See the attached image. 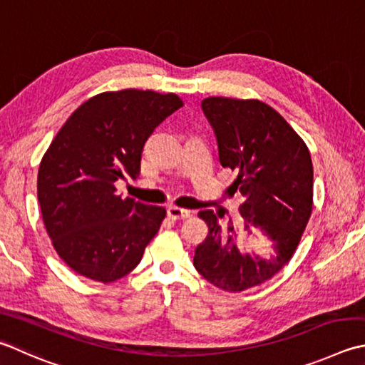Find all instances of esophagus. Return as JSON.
<instances>
[{
    "mask_svg": "<svg viewBox=\"0 0 365 365\" xmlns=\"http://www.w3.org/2000/svg\"><path fill=\"white\" fill-rule=\"evenodd\" d=\"M168 215L173 220H187L191 217V212L187 209H180V207H169Z\"/></svg>",
    "mask_w": 365,
    "mask_h": 365,
    "instance_id": "obj_1",
    "label": "esophagus"
}]
</instances>
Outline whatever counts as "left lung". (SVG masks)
Masks as SVG:
<instances>
[{
	"instance_id": "8db88e82",
	"label": "left lung",
	"mask_w": 365,
	"mask_h": 365,
	"mask_svg": "<svg viewBox=\"0 0 365 365\" xmlns=\"http://www.w3.org/2000/svg\"><path fill=\"white\" fill-rule=\"evenodd\" d=\"M201 106L217 134L221 166L237 173L231 188L247 197L239 207L244 231L261 227L275 248L272 259L244 253L232 221L223 231L220 213H197L209 232L195 250L196 270L213 287L242 292L272 278L294 255L313 209L312 156L294 128L259 99L210 96Z\"/></svg>"
}]
</instances>
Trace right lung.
<instances>
[{
	"label": "right lung",
	"instance_id": "right-lung-1",
	"mask_svg": "<svg viewBox=\"0 0 365 365\" xmlns=\"http://www.w3.org/2000/svg\"><path fill=\"white\" fill-rule=\"evenodd\" d=\"M182 106L175 93L104 91L56 133L39 164L38 199L55 252L76 274L110 283L140 262L166 209L121 199L115 182L139 177L148 135Z\"/></svg>",
	"mask_w": 365,
	"mask_h": 365
}]
</instances>
